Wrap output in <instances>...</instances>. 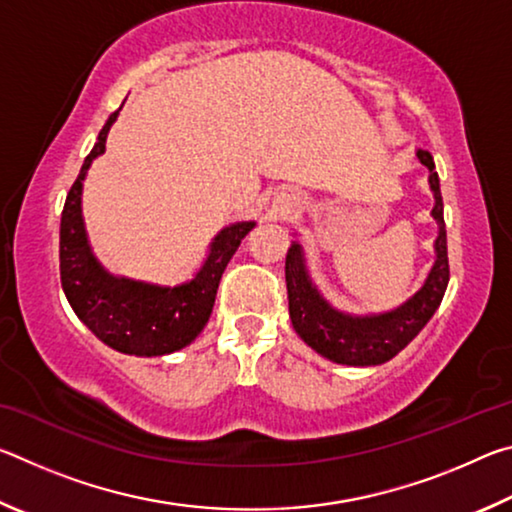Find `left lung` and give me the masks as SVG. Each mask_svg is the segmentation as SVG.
I'll use <instances>...</instances> for the list:
<instances>
[{
  "instance_id": "obj_1",
  "label": "left lung",
  "mask_w": 512,
  "mask_h": 512,
  "mask_svg": "<svg viewBox=\"0 0 512 512\" xmlns=\"http://www.w3.org/2000/svg\"><path fill=\"white\" fill-rule=\"evenodd\" d=\"M418 160L429 169V187L433 192L431 216L438 223V237L433 241L436 259L422 287L406 298L400 307L381 314H348L336 309L311 280L305 250L293 241L287 253V291H289V316L293 329L311 350L343 366H379L400 354L443 302L449 282L447 262V230L443 216V196L436 164L429 151L418 149Z\"/></svg>"
}]
</instances>
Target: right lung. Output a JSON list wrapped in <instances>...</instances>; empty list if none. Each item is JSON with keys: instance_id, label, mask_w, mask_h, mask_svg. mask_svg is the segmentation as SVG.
<instances>
[{"instance_id": "obj_1", "label": "right lung", "mask_w": 512, "mask_h": 512, "mask_svg": "<svg viewBox=\"0 0 512 512\" xmlns=\"http://www.w3.org/2000/svg\"><path fill=\"white\" fill-rule=\"evenodd\" d=\"M119 110L101 128L97 144L67 194L60 216V282L74 314L108 348L135 357H164L187 348L203 332L225 266L237 253L241 239L255 228V221L225 225L212 239L210 253L196 275L176 287L106 271L85 232L81 196L90 164L106 151L110 126L117 121Z\"/></svg>"}]
</instances>
